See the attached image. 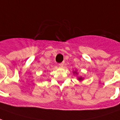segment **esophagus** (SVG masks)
<instances>
[{
	"label": "esophagus",
	"instance_id": "34e87169",
	"mask_svg": "<svg viewBox=\"0 0 120 120\" xmlns=\"http://www.w3.org/2000/svg\"><path fill=\"white\" fill-rule=\"evenodd\" d=\"M64 62H62V63H60L58 65H59L60 67H63V66H64Z\"/></svg>",
	"mask_w": 120,
	"mask_h": 120
}]
</instances>
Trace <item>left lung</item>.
<instances>
[{"label": "left lung", "mask_w": 120, "mask_h": 120, "mask_svg": "<svg viewBox=\"0 0 120 120\" xmlns=\"http://www.w3.org/2000/svg\"><path fill=\"white\" fill-rule=\"evenodd\" d=\"M79 79H81V78H79Z\"/></svg>", "instance_id": "left-lung-1"}]
</instances>
